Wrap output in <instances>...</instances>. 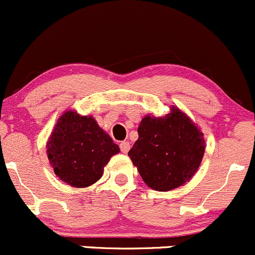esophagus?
<instances>
[{
  "label": "esophagus",
  "instance_id": "1",
  "mask_svg": "<svg viewBox=\"0 0 255 255\" xmlns=\"http://www.w3.org/2000/svg\"><path fill=\"white\" fill-rule=\"evenodd\" d=\"M128 149H130V143H128V141H124L120 143V150H122V153L127 154Z\"/></svg>",
  "mask_w": 255,
  "mask_h": 255
}]
</instances>
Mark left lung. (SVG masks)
I'll use <instances>...</instances> for the list:
<instances>
[{
    "label": "left lung",
    "instance_id": "left-lung-1",
    "mask_svg": "<svg viewBox=\"0 0 255 255\" xmlns=\"http://www.w3.org/2000/svg\"><path fill=\"white\" fill-rule=\"evenodd\" d=\"M137 132L128 156L148 187L168 191L190 181L201 164L205 139L187 114L173 106L164 117H144Z\"/></svg>",
    "mask_w": 255,
    "mask_h": 255
}]
</instances>
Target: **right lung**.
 Listing matches in <instances>:
<instances>
[{
	"instance_id": "1",
	"label": "right lung",
	"mask_w": 255,
	"mask_h": 255,
	"mask_svg": "<svg viewBox=\"0 0 255 255\" xmlns=\"http://www.w3.org/2000/svg\"><path fill=\"white\" fill-rule=\"evenodd\" d=\"M120 151L91 116L67 111L48 139L47 155L61 181L85 188L99 181L110 159Z\"/></svg>"
}]
</instances>
